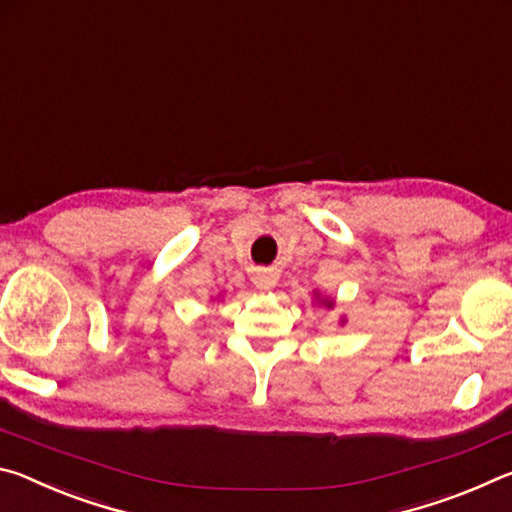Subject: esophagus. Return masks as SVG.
<instances>
[{
	"label": "esophagus",
	"instance_id": "obj_1",
	"mask_svg": "<svg viewBox=\"0 0 512 512\" xmlns=\"http://www.w3.org/2000/svg\"><path fill=\"white\" fill-rule=\"evenodd\" d=\"M255 287L257 289H264V291L273 289L275 287V277H271V275H257L255 277Z\"/></svg>",
	"mask_w": 512,
	"mask_h": 512
}]
</instances>
